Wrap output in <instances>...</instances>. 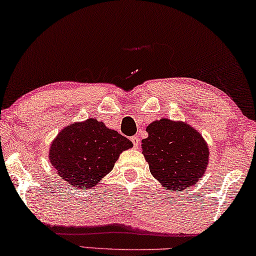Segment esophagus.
<instances>
[{"label":"esophagus","mask_w":256,"mask_h":256,"mask_svg":"<svg viewBox=\"0 0 256 256\" xmlns=\"http://www.w3.org/2000/svg\"><path fill=\"white\" fill-rule=\"evenodd\" d=\"M130 140H132V144H134V148H138V146H140V140H138V137H137V136H132Z\"/></svg>","instance_id":"1"}]
</instances>
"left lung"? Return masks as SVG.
I'll return each mask as SVG.
<instances>
[{
    "mask_svg": "<svg viewBox=\"0 0 256 256\" xmlns=\"http://www.w3.org/2000/svg\"><path fill=\"white\" fill-rule=\"evenodd\" d=\"M142 150L153 178L166 190L182 191L205 174L210 150L198 130L183 121L167 118L146 127Z\"/></svg>",
    "mask_w": 256,
    "mask_h": 256,
    "instance_id": "obj_1",
    "label": "left lung"
}]
</instances>
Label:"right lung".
<instances>
[{"mask_svg": "<svg viewBox=\"0 0 256 256\" xmlns=\"http://www.w3.org/2000/svg\"><path fill=\"white\" fill-rule=\"evenodd\" d=\"M130 148L128 138L89 118L62 129L50 145L49 161L68 186L86 190L97 186Z\"/></svg>", "mask_w": 256, "mask_h": 256, "instance_id": "obj_1", "label": "right lung"}]
</instances>
